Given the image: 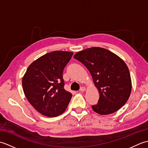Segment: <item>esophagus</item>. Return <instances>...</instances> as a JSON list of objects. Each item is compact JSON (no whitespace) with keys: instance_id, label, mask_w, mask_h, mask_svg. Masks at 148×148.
<instances>
[{"instance_id":"34e87169","label":"esophagus","mask_w":148,"mask_h":148,"mask_svg":"<svg viewBox=\"0 0 148 148\" xmlns=\"http://www.w3.org/2000/svg\"><path fill=\"white\" fill-rule=\"evenodd\" d=\"M85 90H86V88H85V87H84V86L81 87V88H80V92H85Z\"/></svg>"}]
</instances>
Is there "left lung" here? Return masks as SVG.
<instances>
[{"label":"left lung","mask_w":148,"mask_h":148,"mask_svg":"<svg viewBox=\"0 0 148 148\" xmlns=\"http://www.w3.org/2000/svg\"><path fill=\"white\" fill-rule=\"evenodd\" d=\"M74 58L88 69L99 90L98 103L92 106L94 111L107 115L125 104L131 93L132 81L127 65L120 57L105 48L93 47L77 52Z\"/></svg>","instance_id":"obj_1"}]
</instances>
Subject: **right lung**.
Listing matches in <instances>:
<instances>
[{
	"label": "right lung",
	"mask_w": 148,
	"mask_h": 148,
	"mask_svg": "<svg viewBox=\"0 0 148 148\" xmlns=\"http://www.w3.org/2000/svg\"><path fill=\"white\" fill-rule=\"evenodd\" d=\"M72 52L55 51L34 61L22 79L28 101L36 111L48 117L60 115L67 109L72 93L64 89L63 71Z\"/></svg>",
	"instance_id": "1"
}]
</instances>
